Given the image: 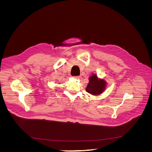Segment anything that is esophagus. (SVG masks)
Wrapping results in <instances>:
<instances>
[{
	"instance_id": "obj_1",
	"label": "esophagus",
	"mask_w": 152,
	"mask_h": 152,
	"mask_svg": "<svg viewBox=\"0 0 152 152\" xmlns=\"http://www.w3.org/2000/svg\"><path fill=\"white\" fill-rule=\"evenodd\" d=\"M74 78L75 79H80V78H81V77H80V76H76V77H74Z\"/></svg>"
}]
</instances>
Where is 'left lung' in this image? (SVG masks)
<instances>
[{"mask_svg": "<svg viewBox=\"0 0 152 152\" xmlns=\"http://www.w3.org/2000/svg\"><path fill=\"white\" fill-rule=\"evenodd\" d=\"M106 87V82L104 79L98 78L96 74L89 77V83L86 88V91L92 95L97 96L103 93Z\"/></svg>", "mask_w": 152, "mask_h": 152, "instance_id": "left-lung-1", "label": "left lung"}]
</instances>
